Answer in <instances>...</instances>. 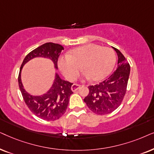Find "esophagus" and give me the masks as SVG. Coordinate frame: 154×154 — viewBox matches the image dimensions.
Instances as JSON below:
<instances>
[{
	"mask_svg": "<svg viewBox=\"0 0 154 154\" xmlns=\"http://www.w3.org/2000/svg\"><path fill=\"white\" fill-rule=\"evenodd\" d=\"M79 87H80V85H77V84H73L71 87V90L72 91H76L77 89H79Z\"/></svg>",
	"mask_w": 154,
	"mask_h": 154,
	"instance_id": "1",
	"label": "esophagus"
}]
</instances>
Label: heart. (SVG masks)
I'll list each match as a JSON object with an SVG mask.
<instances>
[{"label":"heart","instance_id":"b5f03b06","mask_svg":"<svg viewBox=\"0 0 154 154\" xmlns=\"http://www.w3.org/2000/svg\"><path fill=\"white\" fill-rule=\"evenodd\" d=\"M116 62V53L112 49L89 44L72 49L69 54L59 56L58 66L69 80L76 78L81 65L86 77L99 81L111 72Z\"/></svg>","mask_w":154,"mask_h":154}]
</instances>
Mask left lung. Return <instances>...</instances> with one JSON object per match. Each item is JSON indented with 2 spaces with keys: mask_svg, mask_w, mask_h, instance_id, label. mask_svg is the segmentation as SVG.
<instances>
[{
  "mask_svg": "<svg viewBox=\"0 0 154 154\" xmlns=\"http://www.w3.org/2000/svg\"><path fill=\"white\" fill-rule=\"evenodd\" d=\"M118 67L111 75L99 84L89 86V94L84 99L88 108L97 115L109 114L117 109L126 93L130 66L118 49Z\"/></svg>",
  "mask_w": 154,
  "mask_h": 154,
  "instance_id": "left-lung-1",
  "label": "left lung"
}]
</instances>
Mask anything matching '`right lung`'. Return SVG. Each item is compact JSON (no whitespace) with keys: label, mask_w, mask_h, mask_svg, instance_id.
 <instances>
[{"label":"right lung","mask_w":154,"mask_h":154,"mask_svg":"<svg viewBox=\"0 0 154 154\" xmlns=\"http://www.w3.org/2000/svg\"><path fill=\"white\" fill-rule=\"evenodd\" d=\"M64 48L58 44L46 43L33 50L26 55L20 69L18 83L24 102L29 110L36 116L43 120H58L66 111L69 96L73 93L71 87L73 85L69 82L63 80L57 72L50 89L42 95H32L24 89L22 82L21 73L24 65L35 58H48L53 63L54 68L58 69V59Z\"/></svg>","instance_id":"1"}]
</instances>
